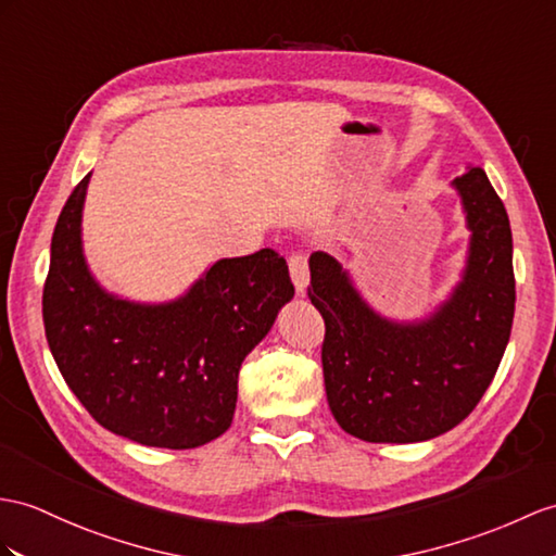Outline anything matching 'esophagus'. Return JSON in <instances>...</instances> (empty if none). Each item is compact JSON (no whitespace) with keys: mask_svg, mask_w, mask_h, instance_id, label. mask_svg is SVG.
Segmentation results:
<instances>
[{"mask_svg":"<svg viewBox=\"0 0 556 556\" xmlns=\"http://www.w3.org/2000/svg\"><path fill=\"white\" fill-rule=\"evenodd\" d=\"M288 264H290V276L296 292H304L308 286V256L302 252H294Z\"/></svg>","mask_w":556,"mask_h":556,"instance_id":"34e87169","label":"esophagus"}]
</instances>
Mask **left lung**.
I'll list each match as a JSON object with an SVG mask.
<instances>
[{"instance_id": "8db88e82", "label": "left lung", "mask_w": 556, "mask_h": 556, "mask_svg": "<svg viewBox=\"0 0 556 556\" xmlns=\"http://www.w3.org/2000/svg\"><path fill=\"white\" fill-rule=\"evenodd\" d=\"M453 184L471 228L469 260L431 318H380L332 256L308 260V300L325 320V394L337 425L356 439L415 443L445 434L477 408L503 361L517 300L507 210L479 167Z\"/></svg>"}]
</instances>
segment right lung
<instances>
[{"instance_id":"obj_1","label":"right lung","mask_w":556,"mask_h":556,"mask_svg":"<svg viewBox=\"0 0 556 556\" xmlns=\"http://www.w3.org/2000/svg\"><path fill=\"white\" fill-rule=\"evenodd\" d=\"M87 174L51 238L42 316L65 384L101 427L153 448H198L233 422L238 370L294 286L264 248L216 262L172 304H131L103 292L85 264L79 222Z\"/></svg>"}]
</instances>
